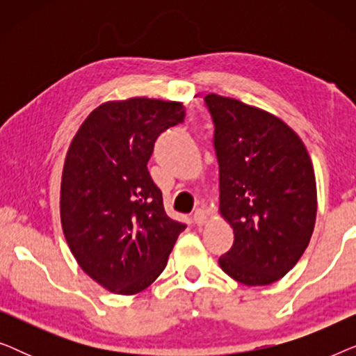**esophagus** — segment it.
<instances>
[{"mask_svg":"<svg viewBox=\"0 0 356 356\" xmlns=\"http://www.w3.org/2000/svg\"><path fill=\"white\" fill-rule=\"evenodd\" d=\"M193 218H194V223L201 227L207 222V212L204 211V209H196V211H194V213H193Z\"/></svg>","mask_w":356,"mask_h":356,"instance_id":"1","label":"esophagus"}]
</instances>
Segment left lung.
I'll use <instances>...</instances> for the list:
<instances>
[{
    "label": "left lung",
    "instance_id": "left-lung-1",
    "mask_svg": "<svg viewBox=\"0 0 356 356\" xmlns=\"http://www.w3.org/2000/svg\"><path fill=\"white\" fill-rule=\"evenodd\" d=\"M204 102L216 128L220 213L235 235L218 264L245 285L274 284L293 269L314 230L318 201L308 150L264 110L216 94Z\"/></svg>",
    "mask_w": 356,
    "mask_h": 356
}]
</instances>
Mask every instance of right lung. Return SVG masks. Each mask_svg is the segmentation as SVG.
<instances>
[{
  "instance_id": "1",
  "label": "right lung",
  "mask_w": 356,
  "mask_h": 356,
  "mask_svg": "<svg viewBox=\"0 0 356 356\" xmlns=\"http://www.w3.org/2000/svg\"><path fill=\"white\" fill-rule=\"evenodd\" d=\"M183 121L178 102H106L87 116L67 150L63 233L81 269L113 293L147 289L186 228L167 216L147 170L159 136Z\"/></svg>"
}]
</instances>
